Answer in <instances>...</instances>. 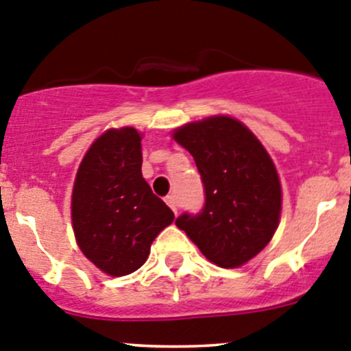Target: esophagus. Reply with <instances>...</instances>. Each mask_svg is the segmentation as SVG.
I'll list each match as a JSON object with an SVG mask.
<instances>
[{
  "label": "esophagus",
  "mask_w": 351,
  "mask_h": 351,
  "mask_svg": "<svg viewBox=\"0 0 351 351\" xmlns=\"http://www.w3.org/2000/svg\"><path fill=\"white\" fill-rule=\"evenodd\" d=\"M165 203L167 205L170 206V208L173 210V213H176V215H178V208H179V198L176 195H170V196H167L165 198Z\"/></svg>",
  "instance_id": "esophagus-1"
}]
</instances>
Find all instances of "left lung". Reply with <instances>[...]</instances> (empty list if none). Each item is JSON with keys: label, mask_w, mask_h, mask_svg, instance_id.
I'll use <instances>...</instances> for the list:
<instances>
[{"label": "left lung", "mask_w": 351, "mask_h": 351, "mask_svg": "<svg viewBox=\"0 0 351 351\" xmlns=\"http://www.w3.org/2000/svg\"><path fill=\"white\" fill-rule=\"evenodd\" d=\"M172 138L195 158L205 206L178 220L199 252L223 269L258 255L279 226L281 182L262 143L245 123L215 115L176 129Z\"/></svg>", "instance_id": "8db88e82"}]
</instances>
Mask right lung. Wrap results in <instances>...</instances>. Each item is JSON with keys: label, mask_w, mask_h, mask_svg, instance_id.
<instances>
[{"label": "right lung", "mask_w": 351, "mask_h": 351, "mask_svg": "<svg viewBox=\"0 0 351 351\" xmlns=\"http://www.w3.org/2000/svg\"><path fill=\"white\" fill-rule=\"evenodd\" d=\"M141 134L108 129L79 165L72 191V226L86 258L108 276L138 270L152 243L173 220L141 173Z\"/></svg>", "instance_id": "obj_1"}]
</instances>
